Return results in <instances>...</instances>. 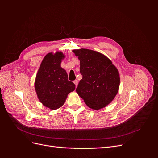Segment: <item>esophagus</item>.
Here are the masks:
<instances>
[{"label":"esophagus","instance_id":"esophagus-1","mask_svg":"<svg viewBox=\"0 0 158 158\" xmlns=\"http://www.w3.org/2000/svg\"><path fill=\"white\" fill-rule=\"evenodd\" d=\"M73 83L75 84V85H76V86L77 87V85H78V81H77V80L73 81Z\"/></svg>","mask_w":158,"mask_h":158}]
</instances>
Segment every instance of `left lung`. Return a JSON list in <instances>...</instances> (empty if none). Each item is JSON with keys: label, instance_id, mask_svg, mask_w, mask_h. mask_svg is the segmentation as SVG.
Here are the masks:
<instances>
[{"label": "left lung", "instance_id": "8db88e82", "mask_svg": "<svg viewBox=\"0 0 158 158\" xmlns=\"http://www.w3.org/2000/svg\"><path fill=\"white\" fill-rule=\"evenodd\" d=\"M80 61L82 76L76 92L86 104L95 110L103 108L113 100L120 86L119 72L104 54L86 48L73 50Z\"/></svg>", "mask_w": 158, "mask_h": 158}]
</instances>
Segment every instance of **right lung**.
<instances>
[{
  "label": "right lung",
  "instance_id": "obj_1",
  "mask_svg": "<svg viewBox=\"0 0 158 158\" xmlns=\"http://www.w3.org/2000/svg\"><path fill=\"white\" fill-rule=\"evenodd\" d=\"M64 55L61 52L47 54L41 62L35 82L38 99L43 105L52 110L60 108L68 94L76 85L69 81L66 70L61 67Z\"/></svg>",
  "mask_w": 158,
  "mask_h": 158
}]
</instances>
